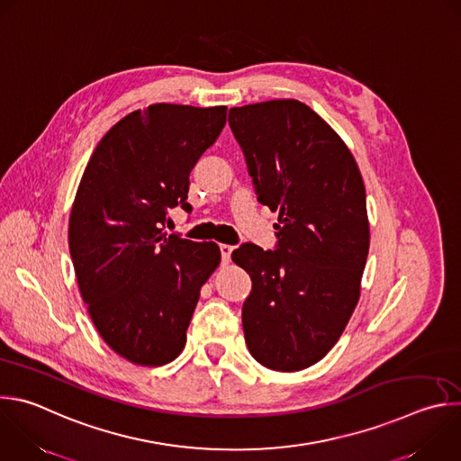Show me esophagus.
<instances>
[{
	"label": "esophagus",
	"mask_w": 461,
	"mask_h": 461,
	"mask_svg": "<svg viewBox=\"0 0 461 461\" xmlns=\"http://www.w3.org/2000/svg\"><path fill=\"white\" fill-rule=\"evenodd\" d=\"M219 249H221L222 264H228V262H230V258H231V251H233V248H231V246H228V244H221V246H219Z\"/></svg>",
	"instance_id": "34e87169"
}]
</instances>
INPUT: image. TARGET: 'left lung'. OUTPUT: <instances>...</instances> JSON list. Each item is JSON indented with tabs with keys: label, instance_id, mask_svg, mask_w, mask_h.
I'll return each instance as SVG.
<instances>
[{
	"label": "left lung",
	"instance_id": "obj_1",
	"mask_svg": "<svg viewBox=\"0 0 461 461\" xmlns=\"http://www.w3.org/2000/svg\"><path fill=\"white\" fill-rule=\"evenodd\" d=\"M257 201L278 212L275 249L244 242L231 258L251 276L244 339L267 369L322 360L360 296L369 251L366 188L349 148L308 104L275 99L230 108Z\"/></svg>",
	"mask_w": 461,
	"mask_h": 461
}]
</instances>
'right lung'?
<instances>
[{
	"label": "right lung",
	"mask_w": 461,
	"mask_h": 461,
	"mask_svg": "<svg viewBox=\"0 0 461 461\" xmlns=\"http://www.w3.org/2000/svg\"><path fill=\"white\" fill-rule=\"evenodd\" d=\"M226 106L158 103L99 140L68 222L83 302L101 339L140 366L172 362L186 344L201 287L221 262L215 242L167 233L188 199L190 172L226 124Z\"/></svg>",
	"instance_id": "obj_1"
}]
</instances>
